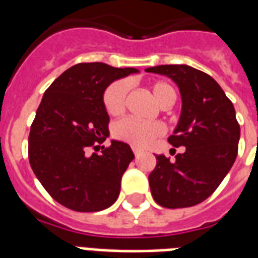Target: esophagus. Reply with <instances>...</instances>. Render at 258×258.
Listing matches in <instances>:
<instances>
[{
    "instance_id": "1",
    "label": "esophagus",
    "mask_w": 258,
    "mask_h": 258,
    "mask_svg": "<svg viewBox=\"0 0 258 258\" xmlns=\"http://www.w3.org/2000/svg\"><path fill=\"white\" fill-rule=\"evenodd\" d=\"M133 151H134V154H135V157H141L142 154H143V151L138 149V147H133Z\"/></svg>"
}]
</instances>
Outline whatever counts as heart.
I'll use <instances>...</instances> for the list:
<instances>
[{"label":"heart","mask_w":258,"mask_h":258,"mask_svg":"<svg viewBox=\"0 0 258 258\" xmlns=\"http://www.w3.org/2000/svg\"><path fill=\"white\" fill-rule=\"evenodd\" d=\"M149 91L154 100L162 108H167L176 100L175 88L167 82L158 80L149 84ZM128 92V84L124 80H117L107 87L103 95L105 111L109 115H119L124 111L125 99ZM163 134V127L158 121H142L137 117H124L115 124L113 135L123 142L135 147H146L155 138Z\"/></svg>","instance_id":"obj_1"}]
</instances>
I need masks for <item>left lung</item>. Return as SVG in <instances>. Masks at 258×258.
<instances>
[{
    "instance_id": "8db88e82",
    "label": "left lung",
    "mask_w": 258,
    "mask_h": 258,
    "mask_svg": "<svg viewBox=\"0 0 258 258\" xmlns=\"http://www.w3.org/2000/svg\"><path fill=\"white\" fill-rule=\"evenodd\" d=\"M146 72L169 76L179 88L182 111L169 143L184 147L174 161L157 155L149 175L151 194L163 208H190L216 191L236 161L240 141L236 111L220 84L202 71L158 66Z\"/></svg>"
}]
</instances>
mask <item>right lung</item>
<instances>
[{"instance_id":"right-lung-1","label":"right lung","mask_w":258,"mask_h":258,"mask_svg":"<svg viewBox=\"0 0 258 258\" xmlns=\"http://www.w3.org/2000/svg\"><path fill=\"white\" fill-rule=\"evenodd\" d=\"M104 62H80L62 72L46 89L29 134L30 167L54 201L75 212H100L120 192L121 176L133 161L127 143L108 137L109 116L103 95L112 82L137 74Z\"/></svg>"}]
</instances>
